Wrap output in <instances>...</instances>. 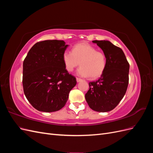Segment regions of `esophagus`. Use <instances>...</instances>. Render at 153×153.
I'll return each instance as SVG.
<instances>
[{
	"label": "esophagus",
	"mask_w": 153,
	"mask_h": 153,
	"mask_svg": "<svg viewBox=\"0 0 153 153\" xmlns=\"http://www.w3.org/2000/svg\"><path fill=\"white\" fill-rule=\"evenodd\" d=\"M76 82H80V81H82V80L81 79V78H77V77H76Z\"/></svg>",
	"instance_id": "34e87169"
}]
</instances>
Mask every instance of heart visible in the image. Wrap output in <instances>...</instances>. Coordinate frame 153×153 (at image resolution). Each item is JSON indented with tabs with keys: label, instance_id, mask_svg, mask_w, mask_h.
<instances>
[{
	"label": "heart",
	"instance_id": "obj_1",
	"mask_svg": "<svg viewBox=\"0 0 153 153\" xmlns=\"http://www.w3.org/2000/svg\"><path fill=\"white\" fill-rule=\"evenodd\" d=\"M62 61L65 69L73 71L79 66L78 75L96 79L100 77L105 71L107 64L106 56L103 52L87 43H78L72 48V52L65 51L62 54Z\"/></svg>",
	"mask_w": 153,
	"mask_h": 153
}]
</instances>
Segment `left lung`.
Masks as SVG:
<instances>
[{
  "instance_id": "8db88e82",
  "label": "left lung",
  "mask_w": 153,
  "mask_h": 153,
  "mask_svg": "<svg viewBox=\"0 0 153 153\" xmlns=\"http://www.w3.org/2000/svg\"><path fill=\"white\" fill-rule=\"evenodd\" d=\"M106 56L107 64L102 75L89 82V89L85 95L89 107L99 112L113 110L126 93L129 82V64L121 48L109 41L94 40Z\"/></svg>"
}]
</instances>
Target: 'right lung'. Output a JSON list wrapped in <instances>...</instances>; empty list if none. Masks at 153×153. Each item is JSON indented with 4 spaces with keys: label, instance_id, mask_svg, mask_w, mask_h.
<instances>
[{
    "label": "right lung",
    "instance_id": "add662e5",
    "mask_svg": "<svg viewBox=\"0 0 153 153\" xmlns=\"http://www.w3.org/2000/svg\"><path fill=\"white\" fill-rule=\"evenodd\" d=\"M68 45L62 40L36 43L23 63L22 84L26 98L34 108L53 112L65 106L70 91L76 84L62 61Z\"/></svg>",
    "mask_w": 153,
    "mask_h": 153
}]
</instances>
